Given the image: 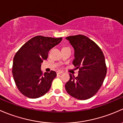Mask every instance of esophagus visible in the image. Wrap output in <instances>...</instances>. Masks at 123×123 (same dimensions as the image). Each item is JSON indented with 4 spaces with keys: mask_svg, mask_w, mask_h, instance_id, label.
<instances>
[{
    "mask_svg": "<svg viewBox=\"0 0 123 123\" xmlns=\"http://www.w3.org/2000/svg\"><path fill=\"white\" fill-rule=\"evenodd\" d=\"M63 73V72H62V71H57V74H62Z\"/></svg>",
    "mask_w": 123,
    "mask_h": 123,
    "instance_id": "obj_1",
    "label": "esophagus"
}]
</instances>
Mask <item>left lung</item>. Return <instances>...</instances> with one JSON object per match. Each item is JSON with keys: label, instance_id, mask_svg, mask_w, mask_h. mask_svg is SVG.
Returning a JSON list of instances; mask_svg holds the SVG:
<instances>
[{"label": "left lung", "instance_id": "8db88e82", "mask_svg": "<svg viewBox=\"0 0 123 123\" xmlns=\"http://www.w3.org/2000/svg\"><path fill=\"white\" fill-rule=\"evenodd\" d=\"M66 38L74 48L73 64L79 70L76 78L70 74L66 90L76 99H88L97 93L105 78L107 69L104 55L99 47L86 36L77 35Z\"/></svg>", "mask_w": 123, "mask_h": 123}]
</instances>
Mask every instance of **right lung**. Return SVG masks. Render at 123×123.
Segmentation results:
<instances>
[{"label":"right lung","instance_id":"add662e5","mask_svg":"<svg viewBox=\"0 0 123 123\" xmlns=\"http://www.w3.org/2000/svg\"><path fill=\"white\" fill-rule=\"evenodd\" d=\"M62 40V37L38 35L25 43L15 54L12 74L18 89L24 96L37 98L50 90L56 73L51 70L43 73L41 63L47 59L49 50Z\"/></svg>","mask_w":123,"mask_h":123}]
</instances>
